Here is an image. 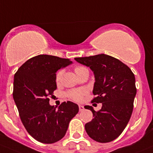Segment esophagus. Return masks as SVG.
<instances>
[{
  "instance_id": "34e87169",
  "label": "esophagus",
  "mask_w": 153,
  "mask_h": 153,
  "mask_svg": "<svg viewBox=\"0 0 153 153\" xmlns=\"http://www.w3.org/2000/svg\"><path fill=\"white\" fill-rule=\"evenodd\" d=\"M83 110H84V107H83V106H82V105H79V111L82 112Z\"/></svg>"
}]
</instances>
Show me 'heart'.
<instances>
[{
  "mask_svg": "<svg viewBox=\"0 0 153 153\" xmlns=\"http://www.w3.org/2000/svg\"><path fill=\"white\" fill-rule=\"evenodd\" d=\"M75 72L78 77L85 72H88V68L86 67L83 66V65H77L75 67ZM64 70H59L56 72V75H55V80L56 83L59 84L61 82ZM88 93V91L85 88H76V89H71L68 91L67 93V96L71 100H74L75 102H80L83 100V96H85Z\"/></svg>",
  "mask_w": 153,
  "mask_h": 153,
  "instance_id": "1",
  "label": "heart"
}]
</instances>
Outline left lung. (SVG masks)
<instances>
[{"label": "left lung", "instance_id": "left-lung-1", "mask_svg": "<svg viewBox=\"0 0 153 153\" xmlns=\"http://www.w3.org/2000/svg\"><path fill=\"white\" fill-rule=\"evenodd\" d=\"M78 62L89 67L94 73L91 103H102V109L95 111L91 106L94 119L85 125L88 135L101 143L113 141L126 127L134 108L137 94L135 77L131 70L117 59L98 54L75 58Z\"/></svg>", "mask_w": 153, "mask_h": 153}]
</instances>
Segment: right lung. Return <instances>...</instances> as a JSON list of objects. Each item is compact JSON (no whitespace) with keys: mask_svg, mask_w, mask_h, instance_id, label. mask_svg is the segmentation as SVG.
<instances>
[{"mask_svg":"<svg viewBox=\"0 0 153 153\" xmlns=\"http://www.w3.org/2000/svg\"><path fill=\"white\" fill-rule=\"evenodd\" d=\"M69 59L41 54L30 58L14 75L13 97L27 131L35 139L52 144L65 137L72 118L79 108L73 102L49 105L56 89V72L70 65Z\"/></svg>","mask_w":153,"mask_h":153,"instance_id":"obj_1","label":"right lung"}]
</instances>
